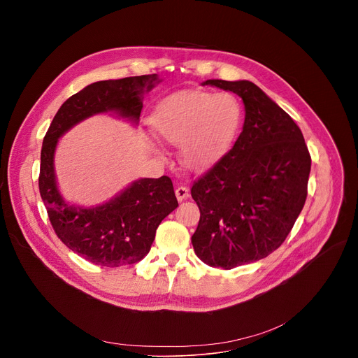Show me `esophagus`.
Listing matches in <instances>:
<instances>
[{"label":"esophagus","instance_id":"obj_1","mask_svg":"<svg viewBox=\"0 0 358 358\" xmlns=\"http://www.w3.org/2000/svg\"><path fill=\"white\" fill-rule=\"evenodd\" d=\"M188 195H189V189H188L187 187L180 185V187L176 188V196H177V199H178L180 202H181L182 199H185Z\"/></svg>","mask_w":358,"mask_h":358}]
</instances>
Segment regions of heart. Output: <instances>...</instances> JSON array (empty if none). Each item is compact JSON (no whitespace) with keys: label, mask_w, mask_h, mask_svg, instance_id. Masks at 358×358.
Here are the masks:
<instances>
[{"label":"heart","mask_w":358,"mask_h":358,"mask_svg":"<svg viewBox=\"0 0 358 358\" xmlns=\"http://www.w3.org/2000/svg\"><path fill=\"white\" fill-rule=\"evenodd\" d=\"M241 120L242 109L234 94L185 90L160 101L151 115V127L163 141L181 144V163L198 170L229 148Z\"/></svg>","instance_id":"obj_1"}]
</instances>
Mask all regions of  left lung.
I'll use <instances>...</instances> for the list:
<instances>
[{
    "label": "left lung",
    "instance_id": "left-lung-1",
    "mask_svg": "<svg viewBox=\"0 0 358 358\" xmlns=\"http://www.w3.org/2000/svg\"><path fill=\"white\" fill-rule=\"evenodd\" d=\"M242 97L232 148L192 182L199 222L191 242L206 264L232 269L266 258L287 238L308 196L312 157L301 130L249 80L210 79Z\"/></svg>",
    "mask_w": 358,
    "mask_h": 358
}]
</instances>
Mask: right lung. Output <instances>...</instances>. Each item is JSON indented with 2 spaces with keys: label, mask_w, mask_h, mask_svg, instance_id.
Returning a JSON list of instances; mask_svg holds the SVG:
<instances>
[{
  "label": "right lung",
  "mask_w": 358,
  "mask_h": 358,
  "mask_svg": "<svg viewBox=\"0 0 358 358\" xmlns=\"http://www.w3.org/2000/svg\"><path fill=\"white\" fill-rule=\"evenodd\" d=\"M156 75L100 80L71 96L50 123L41 150L39 194L57 236L90 264L119 268L143 259L155 241L160 222L178 207L170 177L141 178L105 206H68L58 192L54 152L58 138L80 120L108 110L140 117L141 94Z\"/></svg>",
  "instance_id": "right-lung-1"
}]
</instances>
